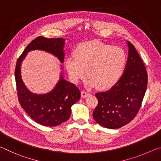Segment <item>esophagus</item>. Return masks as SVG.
Listing matches in <instances>:
<instances>
[{
    "label": "esophagus",
    "mask_w": 161,
    "mask_h": 161,
    "mask_svg": "<svg viewBox=\"0 0 161 161\" xmlns=\"http://www.w3.org/2000/svg\"><path fill=\"white\" fill-rule=\"evenodd\" d=\"M81 97H82V98H86L87 96H89V95L90 94L89 93V92H87L86 91H82V92H81Z\"/></svg>",
    "instance_id": "esophagus-1"
}]
</instances>
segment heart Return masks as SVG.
I'll list each match as a JSON object with an SVG mask.
<instances>
[{
    "mask_svg": "<svg viewBox=\"0 0 161 161\" xmlns=\"http://www.w3.org/2000/svg\"><path fill=\"white\" fill-rule=\"evenodd\" d=\"M74 57L66 60L71 80L78 83L87 75L88 85L99 89L113 86L122 77L127 57L123 49L97 40L81 43L74 51Z\"/></svg>",
    "mask_w": 161,
    "mask_h": 161,
    "instance_id": "b5f03b06",
    "label": "heart"
}]
</instances>
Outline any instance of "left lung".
Segmentation results:
<instances>
[{"label":"left lung","mask_w":161,"mask_h":161,"mask_svg":"<svg viewBox=\"0 0 161 161\" xmlns=\"http://www.w3.org/2000/svg\"><path fill=\"white\" fill-rule=\"evenodd\" d=\"M126 67L119 81L107 92L97 93L98 105L93 117L98 124L116 129L129 124L139 111L145 95L148 75L142 59L131 43Z\"/></svg>","instance_id":"obj_1"}]
</instances>
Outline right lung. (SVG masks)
I'll list each match as a JSON object with an SVG mask.
<instances>
[{"label":"right lung","mask_w":161,"mask_h":161,"mask_svg":"<svg viewBox=\"0 0 161 161\" xmlns=\"http://www.w3.org/2000/svg\"><path fill=\"white\" fill-rule=\"evenodd\" d=\"M64 41L63 38L37 37L27 46L16 63L15 77L19 102L25 112L42 126H56L67 121L71 115V107L80 99V91L74 84L65 80L61 74L56 86L49 93H32L22 80L21 63L28 53L35 50L53 54L63 63Z\"/></svg>","instance_id":"1"}]
</instances>
